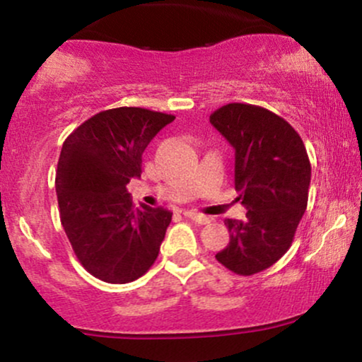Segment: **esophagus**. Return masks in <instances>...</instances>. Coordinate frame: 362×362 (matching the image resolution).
Listing matches in <instances>:
<instances>
[{
    "mask_svg": "<svg viewBox=\"0 0 362 362\" xmlns=\"http://www.w3.org/2000/svg\"><path fill=\"white\" fill-rule=\"evenodd\" d=\"M185 218L192 219V221L199 223V224H209L211 221H213V218H209V216H204L201 213H195V211H185L184 213Z\"/></svg>",
    "mask_w": 362,
    "mask_h": 362,
    "instance_id": "obj_1",
    "label": "esophagus"
}]
</instances>
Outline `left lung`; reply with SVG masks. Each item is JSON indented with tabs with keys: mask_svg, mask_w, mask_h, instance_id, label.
Here are the masks:
<instances>
[{
	"mask_svg": "<svg viewBox=\"0 0 362 362\" xmlns=\"http://www.w3.org/2000/svg\"><path fill=\"white\" fill-rule=\"evenodd\" d=\"M211 124L235 148V187L247 218L224 219L230 243L216 260L238 276L265 271L289 250L308 204L311 165L288 120L250 103H228Z\"/></svg>",
	"mask_w": 362,
	"mask_h": 362,
	"instance_id": "1",
	"label": "left lung"
}]
</instances>
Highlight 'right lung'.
<instances>
[{"mask_svg": "<svg viewBox=\"0 0 362 362\" xmlns=\"http://www.w3.org/2000/svg\"><path fill=\"white\" fill-rule=\"evenodd\" d=\"M173 119L141 107L109 109L62 144L56 172L61 224L76 259L97 279L126 284L155 264L172 213L134 207L126 185L141 177L144 149Z\"/></svg>", "mask_w": 362, "mask_h": 362, "instance_id": "obj_1", "label": "right lung"}]
</instances>
